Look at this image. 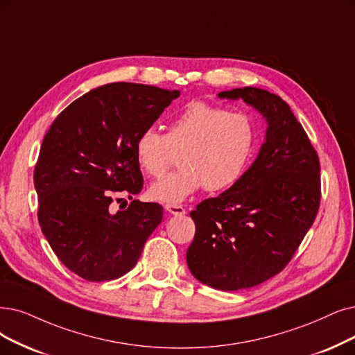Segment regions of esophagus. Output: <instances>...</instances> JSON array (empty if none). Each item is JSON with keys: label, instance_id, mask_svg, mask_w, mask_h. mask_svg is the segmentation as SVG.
Listing matches in <instances>:
<instances>
[{"label": "esophagus", "instance_id": "obj_1", "mask_svg": "<svg viewBox=\"0 0 355 355\" xmlns=\"http://www.w3.org/2000/svg\"><path fill=\"white\" fill-rule=\"evenodd\" d=\"M164 208H166V211H168L170 214H173V216H185V214H187V209L183 208L182 205L166 204V205H164Z\"/></svg>", "mask_w": 355, "mask_h": 355}]
</instances>
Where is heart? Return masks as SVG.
I'll use <instances>...</instances> for the list:
<instances>
[{
  "mask_svg": "<svg viewBox=\"0 0 355 355\" xmlns=\"http://www.w3.org/2000/svg\"><path fill=\"white\" fill-rule=\"evenodd\" d=\"M258 130L245 112L193 101L170 121L167 132L147 126L135 139L143 172L162 178L180 154V170L150 188L153 200L180 204L196 191H225L243 178L257 147Z\"/></svg>",
  "mask_w": 355,
  "mask_h": 355,
  "instance_id": "heart-1",
  "label": "heart"
}]
</instances>
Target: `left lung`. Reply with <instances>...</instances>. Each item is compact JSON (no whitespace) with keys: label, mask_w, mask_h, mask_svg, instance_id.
<instances>
[{"label":"left lung","mask_w":355,"mask_h":355,"mask_svg":"<svg viewBox=\"0 0 355 355\" xmlns=\"http://www.w3.org/2000/svg\"><path fill=\"white\" fill-rule=\"evenodd\" d=\"M259 110L268 128L243 178L191 212L195 237L187 252L192 275L205 286L250 288L284 269L320 205V164L290 106L274 93L243 87L221 92Z\"/></svg>","instance_id":"obj_1"}]
</instances>
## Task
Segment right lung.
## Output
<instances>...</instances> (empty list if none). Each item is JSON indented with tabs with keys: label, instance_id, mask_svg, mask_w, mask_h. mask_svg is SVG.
I'll return each instance as SVG.
<instances>
[{
	"label": "right lung",
	"instance_id": "right-lung-1",
	"mask_svg": "<svg viewBox=\"0 0 355 355\" xmlns=\"http://www.w3.org/2000/svg\"><path fill=\"white\" fill-rule=\"evenodd\" d=\"M179 94L110 83L78 97L51 125L33 176L37 220L56 257L78 277L110 281L130 272L162 223L160 204L133 200L116 213L111 204L143 189L135 139Z\"/></svg>",
	"mask_w": 355,
	"mask_h": 355
}]
</instances>
